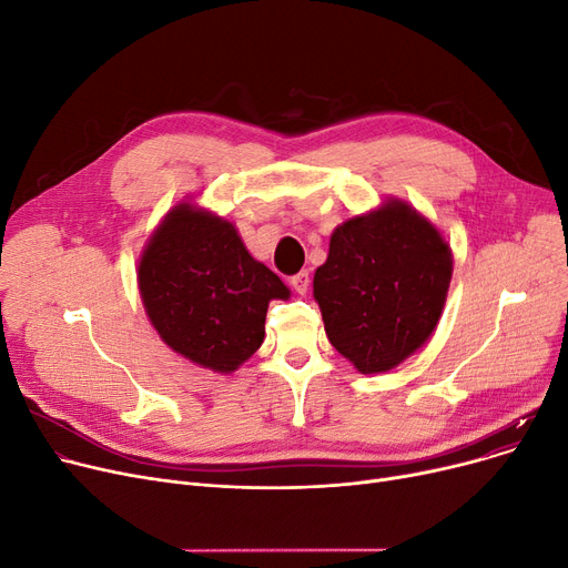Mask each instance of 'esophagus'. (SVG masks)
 Masks as SVG:
<instances>
[{
	"instance_id": "1",
	"label": "esophagus",
	"mask_w": 568,
	"mask_h": 568,
	"mask_svg": "<svg viewBox=\"0 0 568 568\" xmlns=\"http://www.w3.org/2000/svg\"><path fill=\"white\" fill-rule=\"evenodd\" d=\"M290 285L294 287L296 294H306V292H308V285H311L308 272H300L296 276H292V278H290Z\"/></svg>"
}]
</instances>
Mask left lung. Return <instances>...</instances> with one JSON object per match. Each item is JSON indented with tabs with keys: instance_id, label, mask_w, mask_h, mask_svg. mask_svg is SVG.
Segmentation results:
<instances>
[{
	"instance_id": "obj_1",
	"label": "left lung",
	"mask_w": 568,
	"mask_h": 568,
	"mask_svg": "<svg viewBox=\"0 0 568 568\" xmlns=\"http://www.w3.org/2000/svg\"><path fill=\"white\" fill-rule=\"evenodd\" d=\"M452 274L444 234L409 202L386 197L343 221L315 268L326 338L364 375L396 368L433 336Z\"/></svg>"
}]
</instances>
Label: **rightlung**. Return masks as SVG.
<instances>
[{
	"instance_id": "add662e5",
	"label": "right lung",
	"mask_w": 568,
	"mask_h": 568,
	"mask_svg": "<svg viewBox=\"0 0 568 568\" xmlns=\"http://www.w3.org/2000/svg\"><path fill=\"white\" fill-rule=\"evenodd\" d=\"M138 287L161 341L223 375L262 345L268 302L290 300V287L248 253L234 223L189 200L146 239Z\"/></svg>"
}]
</instances>
